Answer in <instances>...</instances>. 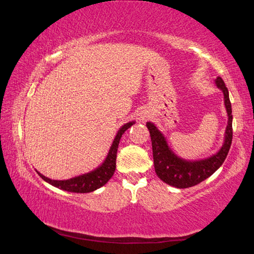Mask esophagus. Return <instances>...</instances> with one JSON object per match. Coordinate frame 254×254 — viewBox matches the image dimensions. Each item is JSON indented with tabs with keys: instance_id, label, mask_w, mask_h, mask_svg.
Listing matches in <instances>:
<instances>
[{
	"instance_id": "1",
	"label": "esophagus",
	"mask_w": 254,
	"mask_h": 254,
	"mask_svg": "<svg viewBox=\"0 0 254 254\" xmlns=\"http://www.w3.org/2000/svg\"><path fill=\"white\" fill-rule=\"evenodd\" d=\"M148 117H149V114H148V111H146V110H141L138 114V119L140 120V122H145V120L148 119Z\"/></svg>"
}]
</instances>
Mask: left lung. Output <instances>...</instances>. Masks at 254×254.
I'll list each match as a JSON object with an SVG mask.
<instances>
[{
	"label": "left lung",
	"mask_w": 254,
	"mask_h": 254,
	"mask_svg": "<svg viewBox=\"0 0 254 254\" xmlns=\"http://www.w3.org/2000/svg\"><path fill=\"white\" fill-rule=\"evenodd\" d=\"M215 84L224 95V105L229 118L223 145L219 152L212 155L211 157L199 159V161H188V159L181 158L171 149L165 136L155 126V124L150 122L146 124L150 134V139H152L155 172L159 179L168 185L177 189H188L197 185L219 170L228 156L233 136L232 107H231L229 90L223 79L217 77L215 79Z\"/></svg>",
	"instance_id": "1"
}]
</instances>
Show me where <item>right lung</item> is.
Listing matches in <instances>:
<instances>
[{"label":"right lung","mask_w":254,"mask_h":254,"mask_svg":"<svg viewBox=\"0 0 254 254\" xmlns=\"http://www.w3.org/2000/svg\"><path fill=\"white\" fill-rule=\"evenodd\" d=\"M134 124L135 122H129L119 128L117 135H116L113 144L110 146V149L106 159L100 166H98L96 168V170L86 173V174L75 176V177H72V179L64 180V181L51 180L37 171L39 176L41 177L43 181H46L47 183L51 184L52 186H55V188L66 190V192L90 193V192H93V190H96L97 189H100L101 186H104L107 182L113 177L116 170V157H117L119 140L122 138L124 132L126 131L128 128H130Z\"/></svg>","instance_id":"right-lung-1"}]
</instances>
